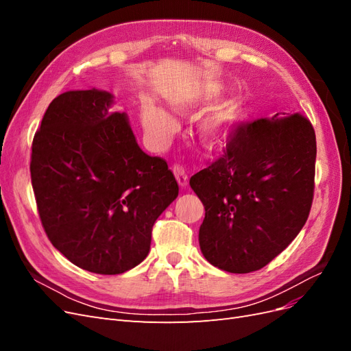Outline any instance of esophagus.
Returning <instances> with one entry per match:
<instances>
[{
  "label": "esophagus",
  "mask_w": 351,
  "mask_h": 351,
  "mask_svg": "<svg viewBox=\"0 0 351 351\" xmlns=\"http://www.w3.org/2000/svg\"><path fill=\"white\" fill-rule=\"evenodd\" d=\"M173 173L177 178V183L180 184V187H186L187 183H189V177H187L186 169L183 167H180V165H174Z\"/></svg>",
  "instance_id": "1"
}]
</instances>
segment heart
Masks as SVG:
<instances>
[{
    "label": "heart",
    "instance_id": "heart-1",
    "mask_svg": "<svg viewBox=\"0 0 351 351\" xmlns=\"http://www.w3.org/2000/svg\"><path fill=\"white\" fill-rule=\"evenodd\" d=\"M221 93L218 84H205L189 93H168L165 101L174 112L186 114L195 108L215 101ZM141 120L149 139L156 145H165L177 130L174 117L154 102L146 101L141 108ZM237 112L234 105L228 101L217 104L197 123V134L202 143L206 146H218L234 130Z\"/></svg>",
    "mask_w": 351,
    "mask_h": 351
}]
</instances>
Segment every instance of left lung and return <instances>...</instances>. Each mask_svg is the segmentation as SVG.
Returning a JSON list of instances; mask_svg holds the SVG:
<instances>
[{"instance_id":"8db88e82","label":"left lung","mask_w":351,"mask_h":351,"mask_svg":"<svg viewBox=\"0 0 351 351\" xmlns=\"http://www.w3.org/2000/svg\"><path fill=\"white\" fill-rule=\"evenodd\" d=\"M316 137L300 114L240 124L215 162L190 178L205 206L199 246L214 267L247 274L299 234L315 189Z\"/></svg>"}]
</instances>
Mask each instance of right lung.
<instances>
[{
	"label": "right lung",
	"instance_id": "1",
	"mask_svg": "<svg viewBox=\"0 0 351 351\" xmlns=\"http://www.w3.org/2000/svg\"><path fill=\"white\" fill-rule=\"evenodd\" d=\"M107 90L49 104L32 143L38 212L57 250L89 272L123 274L149 253L152 227L178 196L167 162L145 154Z\"/></svg>",
	"mask_w": 351,
	"mask_h": 351
}]
</instances>
